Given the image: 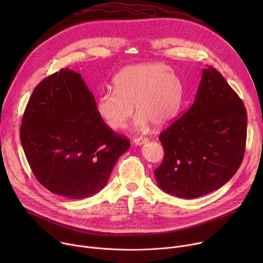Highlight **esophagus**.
Masks as SVG:
<instances>
[{
    "label": "esophagus",
    "instance_id": "34e87169",
    "mask_svg": "<svg viewBox=\"0 0 263 263\" xmlns=\"http://www.w3.org/2000/svg\"><path fill=\"white\" fill-rule=\"evenodd\" d=\"M147 141H148V139L145 138V137H139V138H134L133 139V143L136 144V145H142V144L146 143Z\"/></svg>",
    "mask_w": 263,
    "mask_h": 263
}]
</instances>
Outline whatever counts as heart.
<instances>
[{"label":"heart","instance_id":"obj_1","mask_svg":"<svg viewBox=\"0 0 263 263\" xmlns=\"http://www.w3.org/2000/svg\"><path fill=\"white\" fill-rule=\"evenodd\" d=\"M114 90L101 92L95 110L111 130L126 127L137 112L134 125L145 130L153 124L162 128L178 115L183 101V86L177 74L165 64L140 63L120 70L112 80Z\"/></svg>","mask_w":263,"mask_h":263}]
</instances>
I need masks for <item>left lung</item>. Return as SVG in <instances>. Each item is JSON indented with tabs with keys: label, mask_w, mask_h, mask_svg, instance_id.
Returning a JSON list of instances; mask_svg holds the SVG:
<instances>
[{
	"label": "left lung",
	"mask_w": 263,
	"mask_h": 263,
	"mask_svg": "<svg viewBox=\"0 0 263 263\" xmlns=\"http://www.w3.org/2000/svg\"><path fill=\"white\" fill-rule=\"evenodd\" d=\"M247 139V110L212 66L203 68L190 110L160 133L164 158L154 171L160 189L195 199L226 184L239 168Z\"/></svg>",
	"instance_id": "1"
}]
</instances>
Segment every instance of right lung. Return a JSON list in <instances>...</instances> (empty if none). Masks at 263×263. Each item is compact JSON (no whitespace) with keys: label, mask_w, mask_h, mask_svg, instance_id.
I'll list each match as a JSON object with an SVG mask.
<instances>
[{"label":"right lung","mask_w":263,"mask_h":263,"mask_svg":"<svg viewBox=\"0 0 263 263\" xmlns=\"http://www.w3.org/2000/svg\"><path fill=\"white\" fill-rule=\"evenodd\" d=\"M95 97L67 67L37 85L27 104L21 142L39 182L52 194L84 199L103 190L130 140L103 124Z\"/></svg>","instance_id":"1"}]
</instances>
